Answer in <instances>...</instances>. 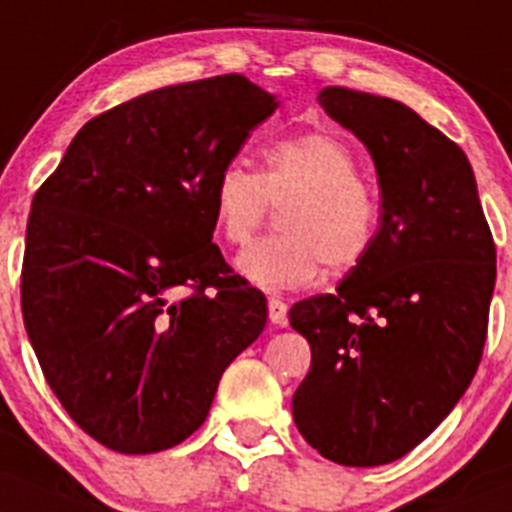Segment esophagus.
Listing matches in <instances>:
<instances>
[{"label":"esophagus","instance_id":"1","mask_svg":"<svg viewBox=\"0 0 512 512\" xmlns=\"http://www.w3.org/2000/svg\"><path fill=\"white\" fill-rule=\"evenodd\" d=\"M269 320L271 325H279V327L287 325V304L281 302V299L276 297L269 299Z\"/></svg>","mask_w":512,"mask_h":512}]
</instances>
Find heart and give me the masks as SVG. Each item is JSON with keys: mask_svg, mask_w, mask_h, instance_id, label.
I'll return each mask as SVG.
<instances>
[{"mask_svg": "<svg viewBox=\"0 0 512 512\" xmlns=\"http://www.w3.org/2000/svg\"><path fill=\"white\" fill-rule=\"evenodd\" d=\"M271 205L284 208L281 236L253 243L236 259L251 284L269 292L309 287L322 271L345 274L368 259L381 225V200L360 175L353 149L330 131L281 139L261 154L259 175L225 164L213 182L215 236L243 246Z\"/></svg>", "mask_w": 512, "mask_h": 512, "instance_id": "heart-1", "label": "heart"}]
</instances>
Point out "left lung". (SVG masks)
<instances>
[{"instance_id": "8db88e82", "label": "left lung", "mask_w": 512, "mask_h": 512, "mask_svg": "<svg viewBox=\"0 0 512 512\" xmlns=\"http://www.w3.org/2000/svg\"><path fill=\"white\" fill-rule=\"evenodd\" d=\"M327 116L368 147L381 185L373 251L289 309L312 348L292 398L322 457L378 467L424 442L472 383L495 289V241L462 149L393 98L330 86Z\"/></svg>"}]
</instances>
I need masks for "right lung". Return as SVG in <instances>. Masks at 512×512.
<instances>
[{"label":"right lung","instance_id":"add662e5","mask_svg":"<svg viewBox=\"0 0 512 512\" xmlns=\"http://www.w3.org/2000/svg\"><path fill=\"white\" fill-rule=\"evenodd\" d=\"M279 106L243 75L93 116L27 220L22 320L45 381L103 447L152 454L200 429L266 297L213 243L218 172Z\"/></svg>","mask_w":512,"mask_h":512}]
</instances>
